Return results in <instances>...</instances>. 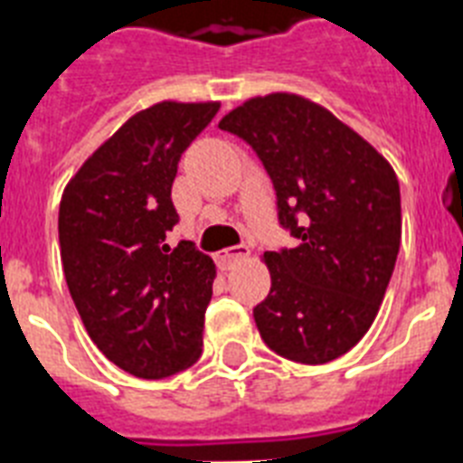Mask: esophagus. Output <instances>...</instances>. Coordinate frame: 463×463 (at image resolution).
<instances>
[{
    "label": "esophagus",
    "instance_id": "34e87169",
    "mask_svg": "<svg viewBox=\"0 0 463 463\" xmlns=\"http://www.w3.org/2000/svg\"><path fill=\"white\" fill-rule=\"evenodd\" d=\"M247 254H250V247H247V244H235V247H228V250L221 251L219 261L223 266H231V264H235L238 259L247 257Z\"/></svg>",
    "mask_w": 463,
    "mask_h": 463
}]
</instances>
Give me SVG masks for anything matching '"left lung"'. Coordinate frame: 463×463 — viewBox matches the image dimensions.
Returning a JSON list of instances; mask_svg holds the SVG:
<instances>
[{
	"label": "left lung",
	"instance_id": "left-lung-1",
	"mask_svg": "<svg viewBox=\"0 0 463 463\" xmlns=\"http://www.w3.org/2000/svg\"><path fill=\"white\" fill-rule=\"evenodd\" d=\"M254 149L295 247L266 251L270 292L254 307L276 354L328 364L371 328L402 240L392 166L328 109L297 95L257 97L219 123Z\"/></svg>",
	"mask_w": 463,
	"mask_h": 463
}]
</instances>
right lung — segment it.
<instances>
[{
    "label": "right lung",
    "instance_id": "obj_1",
    "mask_svg": "<svg viewBox=\"0 0 463 463\" xmlns=\"http://www.w3.org/2000/svg\"><path fill=\"white\" fill-rule=\"evenodd\" d=\"M219 104L161 101L128 118L75 173L59 206L63 276L88 335L128 373L159 381L202 354L216 266L178 223V161Z\"/></svg>",
    "mask_w": 463,
    "mask_h": 463
}]
</instances>
